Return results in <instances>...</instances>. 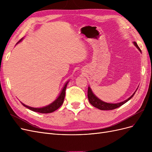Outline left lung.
<instances>
[{
  "instance_id": "obj_1",
  "label": "left lung",
  "mask_w": 152,
  "mask_h": 152,
  "mask_svg": "<svg viewBox=\"0 0 152 152\" xmlns=\"http://www.w3.org/2000/svg\"><path fill=\"white\" fill-rule=\"evenodd\" d=\"M134 44L135 46L139 49L141 53V50L140 49V48H139L138 45H137V43L136 42H134ZM138 88H137V89ZM137 89L136 90V91L134 92L133 94L130 96L129 98L127 99L124 101V102H122L121 103H106L103 102L101 99H99V98H98L94 94V93L92 92L91 89L89 87H88V91H87V96H88V99H89V103L93 106V107L97 108L99 110H114L117 108L120 107L121 106H122V104H125L126 102H127L129 100L131 99L132 97L134 95L135 93L136 92Z\"/></svg>"
}]
</instances>
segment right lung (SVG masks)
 Here are the masks:
<instances>
[{
  "label": "right lung",
  "mask_w": 152,
  "mask_h": 152,
  "mask_svg": "<svg viewBox=\"0 0 152 152\" xmlns=\"http://www.w3.org/2000/svg\"><path fill=\"white\" fill-rule=\"evenodd\" d=\"M20 41H19V42H20ZM68 83V81L65 84V85L64 86L60 94H59V96H58V98L56 100H55L54 102H53L52 103H50V104L46 106V107H42V108H33V107H28V106H27V105H25V104L22 103H21L26 108H28L30 110H32V111L35 112H39V113H52V112H54L55 110H56L57 109H58L62 105V104L63 103L64 99H65V91H66V88Z\"/></svg>",
  "instance_id": "add662e5"
}]
</instances>
